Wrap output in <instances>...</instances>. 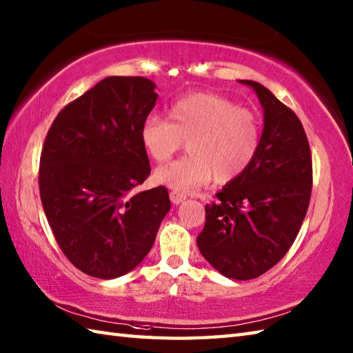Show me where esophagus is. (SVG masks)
Masks as SVG:
<instances>
[{"label":"esophagus","mask_w":353,"mask_h":353,"mask_svg":"<svg viewBox=\"0 0 353 353\" xmlns=\"http://www.w3.org/2000/svg\"><path fill=\"white\" fill-rule=\"evenodd\" d=\"M186 199L185 194H181V192H176V191H171L170 192V200L172 201V205H179L182 203V201Z\"/></svg>","instance_id":"34e87169"}]
</instances>
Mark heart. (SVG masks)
Wrapping results in <instances>:
<instances>
[{
	"label": "heart",
	"instance_id": "1",
	"mask_svg": "<svg viewBox=\"0 0 353 353\" xmlns=\"http://www.w3.org/2000/svg\"><path fill=\"white\" fill-rule=\"evenodd\" d=\"M168 117L148 115L141 124L142 148L154 162H165L188 145V156L154 172L159 182L176 192H191L215 182L228 183L250 168L256 159L262 125L253 110L211 92H196L174 101Z\"/></svg>",
	"mask_w": 353,
	"mask_h": 353
}]
</instances>
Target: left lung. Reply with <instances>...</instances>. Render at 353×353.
Instances as JSON below:
<instances>
[{"mask_svg": "<svg viewBox=\"0 0 353 353\" xmlns=\"http://www.w3.org/2000/svg\"><path fill=\"white\" fill-rule=\"evenodd\" d=\"M264 130L256 159L206 205L197 236L203 258L230 279L249 281L279 262L301 230L312 191L310 142L301 119L258 81Z\"/></svg>", "mask_w": 353, "mask_h": 353, "instance_id": "1", "label": "left lung"}]
</instances>
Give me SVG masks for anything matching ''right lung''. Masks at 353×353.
Instances as JSON below:
<instances>
[{
  "mask_svg": "<svg viewBox=\"0 0 353 353\" xmlns=\"http://www.w3.org/2000/svg\"><path fill=\"white\" fill-rule=\"evenodd\" d=\"M156 85L112 76L65 106L43 142L39 191L50 228L74 267L99 279L129 273L153 247L171 203L150 176L139 129Z\"/></svg>",
  "mask_w": 353,
  "mask_h": 353,
  "instance_id": "add662e5",
  "label": "right lung"
}]
</instances>
